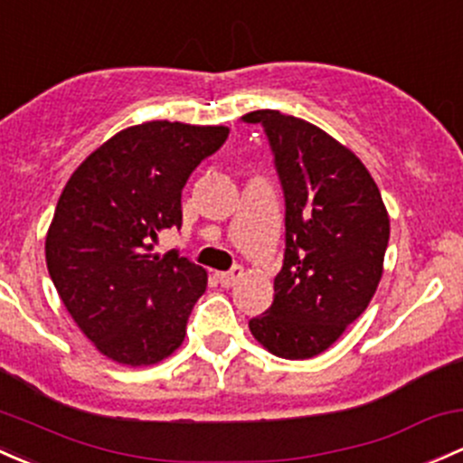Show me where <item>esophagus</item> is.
Returning a JSON list of instances; mask_svg holds the SVG:
<instances>
[{
    "label": "esophagus",
    "mask_w": 463,
    "mask_h": 463,
    "mask_svg": "<svg viewBox=\"0 0 463 463\" xmlns=\"http://www.w3.org/2000/svg\"><path fill=\"white\" fill-rule=\"evenodd\" d=\"M244 275V269H241V266H232L231 270H226V272H219V284L222 286H235L237 281H240V277Z\"/></svg>",
    "instance_id": "obj_1"
}]
</instances>
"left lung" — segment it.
<instances>
[{
	"instance_id": "1",
	"label": "left lung",
	"mask_w": 463,
	"mask_h": 463,
	"mask_svg": "<svg viewBox=\"0 0 463 463\" xmlns=\"http://www.w3.org/2000/svg\"><path fill=\"white\" fill-rule=\"evenodd\" d=\"M241 121L264 128L286 208L275 299L248 328L277 357H315L371 304L391 235L386 206L366 166L317 126L270 109Z\"/></svg>"
}]
</instances>
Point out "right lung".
I'll use <instances>...</instances> for the list:
<instances>
[{
    "label": "right lung",
    "instance_id": "add662e5",
    "mask_svg": "<svg viewBox=\"0 0 463 463\" xmlns=\"http://www.w3.org/2000/svg\"><path fill=\"white\" fill-rule=\"evenodd\" d=\"M226 139V126L148 121L117 133L68 179L48 228V272L81 333L113 362L148 366L184 342L206 270L153 246L182 228L184 186Z\"/></svg>",
    "mask_w": 463,
    "mask_h": 463
}]
</instances>
